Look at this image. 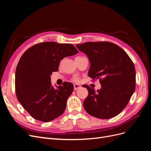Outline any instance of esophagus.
I'll return each instance as SVG.
<instances>
[{
  "instance_id": "obj_1",
  "label": "esophagus",
  "mask_w": 151,
  "mask_h": 151,
  "mask_svg": "<svg viewBox=\"0 0 151 151\" xmlns=\"http://www.w3.org/2000/svg\"><path fill=\"white\" fill-rule=\"evenodd\" d=\"M81 88V86H79V85H77V84H74V89L75 91H76L77 89H79Z\"/></svg>"
}]
</instances>
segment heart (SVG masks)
<instances>
[{
    "label": "heart",
    "instance_id": "heart-1",
    "mask_svg": "<svg viewBox=\"0 0 151 151\" xmlns=\"http://www.w3.org/2000/svg\"><path fill=\"white\" fill-rule=\"evenodd\" d=\"M74 81L76 82V83H78V82L79 81V79L78 78H74Z\"/></svg>",
    "mask_w": 151,
    "mask_h": 151
}]
</instances>
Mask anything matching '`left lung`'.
<instances>
[{
	"label": "left lung",
	"instance_id": "obj_1",
	"mask_svg": "<svg viewBox=\"0 0 151 151\" xmlns=\"http://www.w3.org/2000/svg\"><path fill=\"white\" fill-rule=\"evenodd\" d=\"M76 47L89 58L88 76L99 79L101 84L97 91L84 86L88 91L83 103L85 110L101 119L116 116L126 107L134 93L133 62L124 50L110 42H86L76 45Z\"/></svg>",
	"mask_w": 151,
	"mask_h": 151
}]
</instances>
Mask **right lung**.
<instances>
[{
    "instance_id": "right-lung-1",
    "label": "right lung",
    "mask_w": 151,
    "mask_h": 151,
    "mask_svg": "<svg viewBox=\"0 0 151 151\" xmlns=\"http://www.w3.org/2000/svg\"><path fill=\"white\" fill-rule=\"evenodd\" d=\"M77 53L73 45L47 42L31 47L21 56L16 70V93L22 107L35 119L49 122L64 112L74 86L65 82L55 88L50 76L58 71L63 58Z\"/></svg>"
}]
</instances>
